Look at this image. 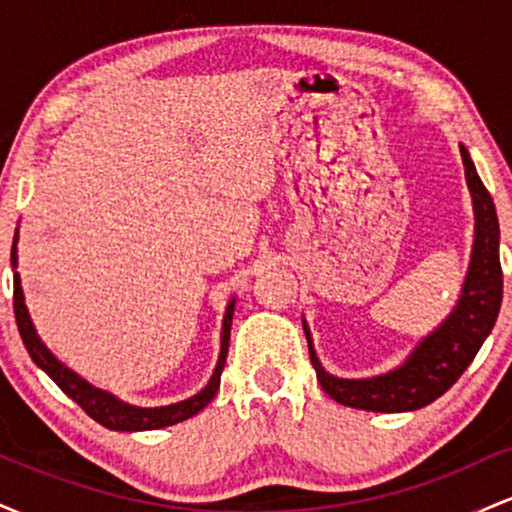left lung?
I'll return each mask as SVG.
<instances>
[{
  "label": "left lung",
  "instance_id": "obj_1",
  "mask_svg": "<svg viewBox=\"0 0 512 512\" xmlns=\"http://www.w3.org/2000/svg\"><path fill=\"white\" fill-rule=\"evenodd\" d=\"M460 154L469 192L474 199L477 231H474L472 264H469L460 303L448 320L416 346L404 366L366 380H342L325 373V368L317 361L313 344H310V334L305 330L310 361H313L322 390L344 407L366 411H414L436 402L443 392H448L457 383V378L474 361L484 339L496 325L503 298V272L501 257H498L501 231H498L496 204L477 175L469 151L460 146Z\"/></svg>",
  "mask_w": 512,
  "mask_h": 512
}]
</instances>
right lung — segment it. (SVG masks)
Segmentation results:
<instances>
[{
  "instance_id": "obj_1",
  "label": "right lung",
  "mask_w": 512,
  "mask_h": 512,
  "mask_svg": "<svg viewBox=\"0 0 512 512\" xmlns=\"http://www.w3.org/2000/svg\"><path fill=\"white\" fill-rule=\"evenodd\" d=\"M11 267H16V236H14V245H11ZM233 303L226 308V315H223V332H221V354H219V363H216L214 375H211L209 385L204 387L202 392H197L195 397L185 399V402L178 404H168V407H156V409H142V407H132V404L120 402L108 392L96 390L93 385H88L86 380H81L79 375L72 373L67 366H62L55 356L50 354L48 346L38 339V334L33 330V322L28 317L26 303H23V291H21V279L19 274L14 272V315H16V325H19V334L26 344L28 354L35 361V366H40L45 373L55 380L57 387L64 392L67 397H72L81 409L91 416L93 421L105 428H113V431H154V428H163V426H173L178 421L190 419L202 411L207 404L214 399L216 390L221 385V370L226 366V356H228V337H231V322H233Z\"/></svg>"
}]
</instances>
